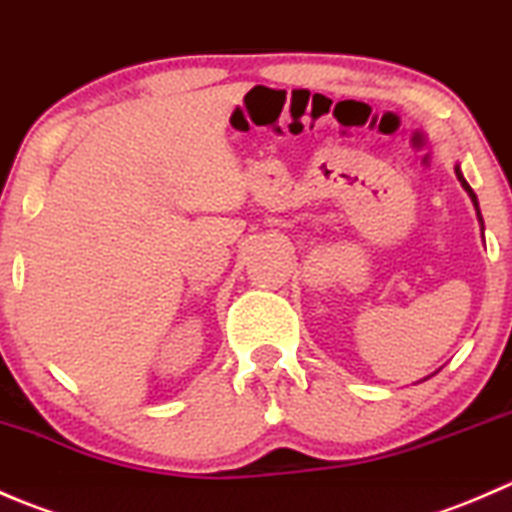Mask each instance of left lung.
I'll use <instances>...</instances> for the list:
<instances>
[{"label": "left lung", "instance_id": "8db88e82", "mask_svg": "<svg viewBox=\"0 0 512 512\" xmlns=\"http://www.w3.org/2000/svg\"><path fill=\"white\" fill-rule=\"evenodd\" d=\"M455 176H458L460 186H463V189H465V191H468L470 201H473L475 211H478V221H480V226H483V216H480V209H478V196H475V194H473V189H470V186H468V181H465V179H463V171H460V166H455Z\"/></svg>", "mask_w": 512, "mask_h": 512}]
</instances>
